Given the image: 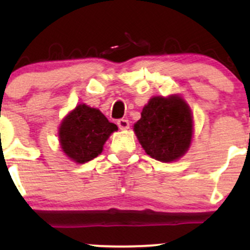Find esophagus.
<instances>
[{
	"label": "esophagus",
	"instance_id": "esophagus-1",
	"mask_svg": "<svg viewBox=\"0 0 250 250\" xmlns=\"http://www.w3.org/2000/svg\"><path fill=\"white\" fill-rule=\"evenodd\" d=\"M117 125H118V128H120V129L125 130V129H128V128H129V121L125 120V118H121V120L117 121Z\"/></svg>",
	"mask_w": 250,
	"mask_h": 250
}]
</instances>
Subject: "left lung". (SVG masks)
<instances>
[{
    "label": "left lung",
    "instance_id": "8db88e82",
    "mask_svg": "<svg viewBox=\"0 0 250 250\" xmlns=\"http://www.w3.org/2000/svg\"><path fill=\"white\" fill-rule=\"evenodd\" d=\"M134 132L147 155L172 162L188 151L192 138V116L178 95L153 97L143 109Z\"/></svg>",
    "mask_w": 250,
    "mask_h": 250
}]
</instances>
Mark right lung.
I'll use <instances>...</instances> for the list:
<instances>
[{
    "label": "right lung",
    "mask_w": 250,
    "mask_h": 250,
    "mask_svg": "<svg viewBox=\"0 0 250 250\" xmlns=\"http://www.w3.org/2000/svg\"><path fill=\"white\" fill-rule=\"evenodd\" d=\"M117 130L99 110L84 104L76 106L62 121L59 129L62 151L77 163H84L102 153L105 141Z\"/></svg>",
    "instance_id": "1"
}]
</instances>
